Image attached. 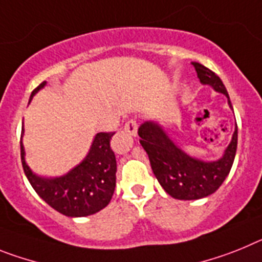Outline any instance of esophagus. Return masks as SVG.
I'll use <instances>...</instances> for the list:
<instances>
[{"instance_id":"obj_1","label":"esophagus","mask_w":262,"mask_h":262,"mask_svg":"<svg viewBox=\"0 0 262 262\" xmlns=\"http://www.w3.org/2000/svg\"><path fill=\"white\" fill-rule=\"evenodd\" d=\"M124 129L126 133L132 134V136H136V134H137V130H138L137 120H136V118H130V120H128V121H126V124H125Z\"/></svg>"}]
</instances>
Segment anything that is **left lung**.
Segmentation results:
<instances>
[{
  "label": "left lung",
  "instance_id": "obj_1",
  "mask_svg": "<svg viewBox=\"0 0 262 262\" xmlns=\"http://www.w3.org/2000/svg\"><path fill=\"white\" fill-rule=\"evenodd\" d=\"M191 64L195 67L199 80L211 85L217 92L224 93L232 106L228 92L220 77L200 63L194 62ZM138 136L159 185L170 196L181 200L200 199L213 194L231 171L237 149V124L226 153L216 162H204L188 157L172 144L156 122H144L138 128Z\"/></svg>",
  "mask_w": 262,
  "mask_h": 262
}]
</instances>
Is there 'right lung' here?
Here are the masks:
<instances>
[{"label": "right lung", "instance_id": "right-lung-1", "mask_svg": "<svg viewBox=\"0 0 262 262\" xmlns=\"http://www.w3.org/2000/svg\"><path fill=\"white\" fill-rule=\"evenodd\" d=\"M45 84L46 81L40 83L31 92V97L45 87ZM115 133H97L83 162L64 177L54 179L39 178L31 172L25 162V150L21 141L22 167L36 194L54 210L71 217L88 216L103 210L112 199L116 187L117 163L115 153L111 149V140Z\"/></svg>", "mask_w": 262, "mask_h": 262}]
</instances>
